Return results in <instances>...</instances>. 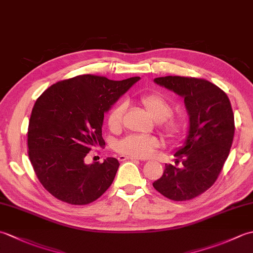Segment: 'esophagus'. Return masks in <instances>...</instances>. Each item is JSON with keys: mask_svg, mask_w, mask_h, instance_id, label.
<instances>
[{"mask_svg": "<svg viewBox=\"0 0 253 253\" xmlns=\"http://www.w3.org/2000/svg\"><path fill=\"white\" fill-rule=\"evenodd\" d=\"M127 160L139 161L140 159H138L136 157H127V155H120V157H118V161H121V162H123V161H127Z\"/></svg>", "mask_w": 253, "mask_h": 253, "instance_id": "obj_1", "label": "esophagus"}]
</instances>
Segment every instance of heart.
<instances>
[{
    "label": "heart",
    "instance_id": "obj_1",
    "mask_svg": "<svg viewBox=\"0 0 253 253\" xmlns=\"http://www.w3.org/2000/svg\"><path fill=\"white\" fill-rule=\"evenodd\" d=\"M141 104L147 110L148 114L154 121L160 123L161 131L169 139H174L184 129L185 122L181 117L171 116L173 106L163 95L152 93L141 96ZM126 103L121 102L111 110L107 123L112 130H118L122 127L123 116L126 111ZM159 147V140L154 137L130 135L124 138L117 144L118 152L137 158L149 157Z\"/></svg>",
    "mask_w": 253,
    "mask_h": 253
}]
</instances>
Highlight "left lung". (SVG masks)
<instances>
[{"label": "left lung", "instance_id": "1", "mask_svg": "<svg viewBox=\"0 0 253 253\" xmlns=\"http://www.w3.org/2000/svg\"><path fill=\"white\" fill-rule=\"evenodd\" d=\"M154 83L184 98L189 130L175 152L182 166L165 164L153 187L173 201L190 200L215 182L228 157L235 133L232 105L227 94L206 79L166 76Z\"/></svg>", "mask_w": 253, "mask_h": 253}]
</instances>
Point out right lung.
<instances>
[{
    "label": "right lung",
    "instance_id": "right-lung-1",
    "mask_svg": "<svg viewBox=\"0 0 253 253\" xmlns=\"http://www.w3.org/2000/svg\"><path fill=\"white\" fill-rule=\"evenodd\" d=\"M140 79L110 80L82 75L62 80L37 99L28 126V155L38 179L52 196L75 206L95 201L112 185L120 163L85 164L94 147L104 146V113Z\"/></svg>",
    "mask_w": 253,
    "mask_h": 253
}]
</instances>
